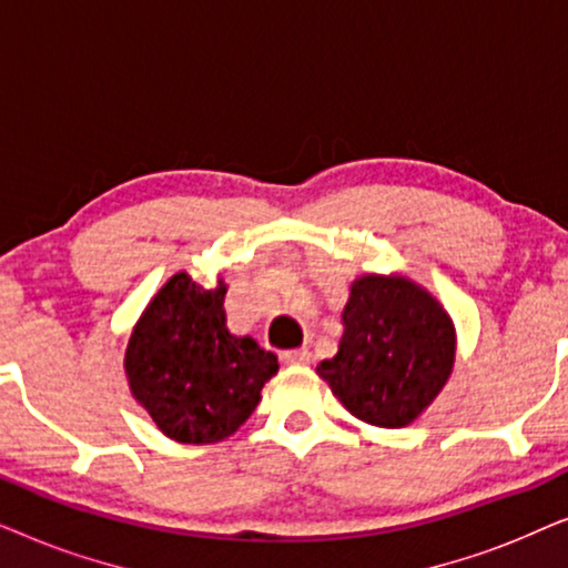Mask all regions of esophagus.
<instances>
[{
	"label": "esophagus",
	"mask_w": 568,
	"mask_h": 568,
	"mask_svg": "<svg viewBox=\"0 0 568 568\" xmlns=\"http://www.w3.org/2000/svg\"><path fill=\"white\" fill-rule=\"evenodd\" d=\"M284 364H310V352L307 348H290V352H282Z\"/></svg>",
	"instance_id": "obj_1"
}]
</instances>
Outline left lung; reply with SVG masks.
Listing matches in <instances>:
<instances>
[{"label": "left lung", "instance_id": "left-lung-1", "mask_svg": "<svg viewBox=\"0 0 568 568\" xmlns=\"http://www.w3.org/2000/svg\"><path fill=\"white\" fill-rule=\"evenodd\" d=\"M453 362V321L429 292L403 276H362L338 354L317 364V375L356 418L400 429L437 398Z\"/></svg>", "mask_w": 568, "mask_h": 568}]
</instances>
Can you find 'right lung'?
I'll return each instance as SVG.
<instances>
[{"label":"right lung","instance_id":"right-lung-1","mask_svg":"<svg viewBox=\"0 0 568 568\" xmlns=\"http://www.w3.org/2000/svg\"><path fill=\"white\" fill-rule=\"evenodd\" d=\"M224 292L222 282L204 290L189 274H175L129 338L131 393L170 439L185 445L237 432L278 372L276 354L227 331Z\"/></svg>","mask_w":568,"mask_h":568}]
</instances>
